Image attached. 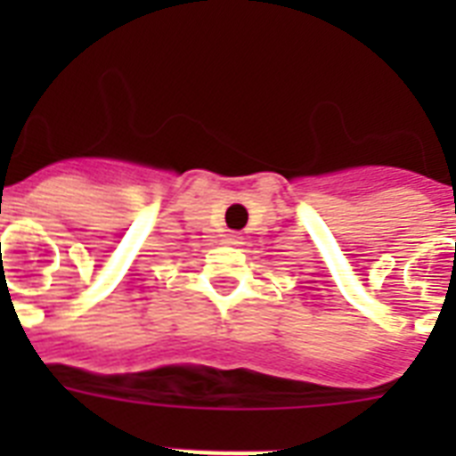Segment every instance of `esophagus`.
I'll return each instance as SVG.
<instances>
[{"mask_svg": "<svg viewBox=\"0 0 456 456\" xmlns=\"http://www.w3.org/2000/svg\"><path fill=\"white\" fill-rule=\"evenodd\" d=\"M224 243H229V246H236V243H241V236H239V234L224 236Z\"/></svg>", "mask_w": 456, "mask_h": 456, "instance_id": "obj_1", "label": "esophagus"}]
</instances>
